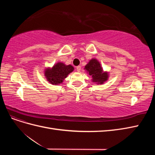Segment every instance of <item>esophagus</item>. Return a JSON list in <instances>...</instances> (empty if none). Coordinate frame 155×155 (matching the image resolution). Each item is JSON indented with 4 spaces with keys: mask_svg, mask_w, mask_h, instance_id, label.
<instances>
[{
    "mask_svg": "<svg viewBox=\"0 0 155 155\" xmlns=\"http://www.w3.org/2000/svg\"><path fill=\"white\" fill-rule=\"evenodd\" d=\"M76 70H77L78 72H80V70H81V66H78V67H76Z\"/></svg>",
    "mask_w": 155,
    "mask_h": 155,
    "instance_id": "esophagus-1",
    "label": "esophagus"
}]
</instances>
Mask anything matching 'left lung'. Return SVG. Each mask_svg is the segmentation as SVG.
I'll return each instance as SVG.
<instances>
[{
	"label": "left lung",
	"mask_w": 155,
	"mask_h": 155,
	"mask_svg": "<svg viewBox=\"0 0 155 155\" xmlns=\"http://www.w3.org/2000/svg\"><path fill=\"white\" fill-rule=\"evenodd\" d=\"M85 69L92 78V82L97 84H101L106 81L109 78V73L104 72L100 63L96 59H92L89 61Z\"/></svg>",
	"instance_id": "obj_1"
}]
</instances>
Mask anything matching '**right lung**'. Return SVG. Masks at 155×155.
<instances>
[{
	"instance_id": "1",
	"label": "right lung",
	"mask_w": 155,
	"mask_h": 155,
	"mask_svg": "<svg viewBox=\"0 0 155 155\" xmlns=\"http://www.w3.org/2000/svg\"><path fill=\"white\" fill-rule=\"evenodd\" d=\"M74 69L72 65H66L63 63L59 62L54 64L53 67L46 68L45 76L50 83L58 85L63 82L64 79Z\"/></svg>"
}]
</instances>
